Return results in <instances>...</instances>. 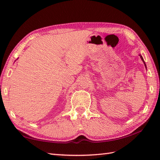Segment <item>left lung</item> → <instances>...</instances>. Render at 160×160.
I'll return each instance as SVG.
<instances>
[{
	"label": "left lung",
	"mask_w": 160,
	"mask_h": 160,
	"mask_svg": "<svg viewBox=\"0 0 160 160\" xmlns=\"http://www.w3.org/2000/svg\"><path fill=\"white\" fill-rule=\"evenodd\" d=\"M140 58H141V59H142V60L143 61V62H144V66H145V67L147 68V65H146V63H145V62H144V59H143V58H142V56L140 55Z\"/></svg>",
	"instance_id": "1"
}]
</instances>
